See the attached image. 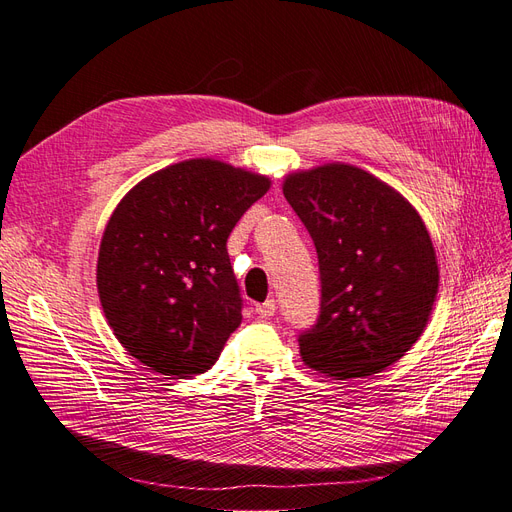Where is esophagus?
Returning a JSON list of instances; mask_svg holds the SVG:
<instances>
[{"label": "esophagus", "mask_w": 512, "mask_h": 512, "mask_svg": "<svg viewBox=\"0 0 512 512\" xmlns=\"http://www.w3.org/2000/svg\"><path fill=\"white\" fill-rule=\"evenodd\" d=\"M275 312H277V303H275L273 299L256 305V314H258L260 318H271V316H275Z\"/></svg>", "instance_id": "esophagus-1"}]
</instances>
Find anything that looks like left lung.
I'll return each instance as SVG.
<instances>
[{"mask_svg": "<svg viewBox=\"0 0 512 512\" xmlns=\"http://www.w3.org/2000/svg\"><path fill=\"white\" fill-rule=\"evenodd\" d=\"M284 196L318 254L320 314L299 335L305 365L337 380L399 361L427 327L438 260L421 215L350 164L292 173Z\"/></svg>", "mask_w": 512, "mask_h": 512, "instance_id": "obj_1", "label": "left lung"}]
</instances>
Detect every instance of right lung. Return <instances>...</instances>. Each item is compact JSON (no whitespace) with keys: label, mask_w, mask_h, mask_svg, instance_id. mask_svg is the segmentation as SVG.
I'll return each instance as SVG.
<instances>
[{"label":"right lung","mask_w":512,"mask_h":512,"mask_svg":"<svg viewBox=\"0 0 512 512\" xmlns=\"http://www.w3.org/2000/svg\"><path fill=\"white\" fill-rule=\"evenodd\" d=\"M269 177L196 158L149 175L121 198L98 254V294L119 344L164 376L192 378L241 324L226 241Z\"/></svg>","instance_id":"add662e5"}]
</instances>
